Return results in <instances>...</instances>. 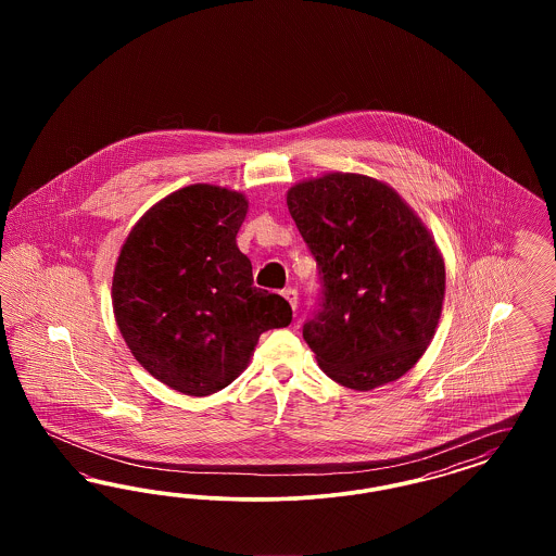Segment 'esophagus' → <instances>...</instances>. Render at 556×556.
<instances>
[{"mask_svg": "<svg viewBox=\"0 0 556 556\" xmlns=\"http://www.w3.org/2000/svg\"><path fill=\"white\" fill-rule=\"evenodd\" d=\"M283 298L290 302L291 308L295 311V306H298V291L288 288V290H283Z\"/></svg>", "mask_w": 556, "mask_h": 556, "instance_id": "1", "label": "esophagus"}]
</instances>
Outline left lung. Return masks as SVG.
<instances>
[{
  "label": "left lung",
  "mask_w": 556,
  "mask_h": 556,
  "mask_svg": "<svg viewBox=\"0 0 556 556\" xmlns=\"http://www.w3.org/2000/svg\"><path fill=\"white\" fill-rule=\"evenodd\" d=\"M291 218L317 261V306L302 336L340 386L369 392L424 356L446 290L444 261L392 187L331 173L288 191Z\"/></svg>",
  "instance_id": "left-lung-1"
}]
</instances>
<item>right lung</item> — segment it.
<instances>
[{
	"label": "right lung",
	"mask_w": 556,
	"mask_h": 556,
	"mask_svg": "<svg viewBox=\"0 0 556 556\" xmlns=\"http://www.w3.org/2000/svg\"><path fill=\"white\" fill-rule=\"evenodd\" d=\"M238 191L189 186L146 212L112 279L118 329L139 365L187 396L227 388L258 338L291 323L290 302L254 288L236 236Z\"/></svg>",
	"instance_id": "add662e5"
}]
</instances>
